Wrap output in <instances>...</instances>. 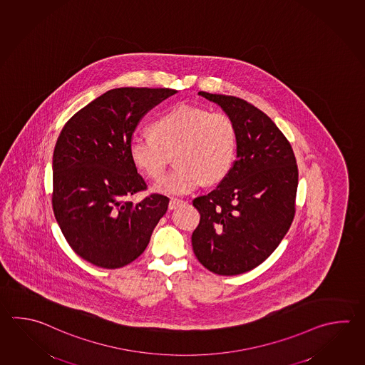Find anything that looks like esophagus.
<instances>
[{"label":"esophagus","mask_w":365,"mask_h":365,"mask_svg":"<svg viewBox=\"0 0 365 365\" xmlns=\"http://www.w3.org/2000/svg\"><path fill=\"white\" fill-rule=\"evenodd\" d=\"M182 204H185V201L179 200V199H171L170 202H169V209L173 210V209L178 208Z\"/></svg>","instance_id":"34e87169"}]
</instances>
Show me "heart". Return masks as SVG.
I'll return each mask as SVG.
<instances>
[{"label":"heart","instance_id":"heart-1","mask_svg":"<svg viewBox=\"0 0 365 365\" xmlns=\"http://www.w3.org/2000/svg\"><path fill=\"white\" fill-rule=\"evenodd\" d=\"M237 142V128L227 114L178 104L152 122L150 134L134 135L128 153L133 164L153 179L163 177L174 155L178 166L153 188L161 194L186 195L229 174Z\"/></svg>","mask_w":365,"mask_h":365}]
</instances>
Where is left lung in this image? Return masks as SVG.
<instances>
[{"label": "left lung", "mask_w": 365, "mask_h": 365, "mask_svg": "<svg viewBox=\"0 0 365 365\" xmlns=\"http://www.w3.org/2000/svg\"><path fill=\"white\" fill-rule=\"evenodd\" d=\"M221 106L237 128V160L216 190L192 201L200 222L195 256L220 275L267 260L295 215L298 165L290 143L265 113L239 97L199 92Z\"/></svg>", "instance_id": "obj_1"}]
</instances>
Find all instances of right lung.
I'll list each match as a JSON object with an SVG mask.
<instances>
[{
  "label": "right lung",
  "instance_id": "right-lung-1",
  "mask_svg": "<svg viewBox=\"0 0 365 365\" xmlns=\"http://www.w3.org/2000/svg\"><path fill=\"white\" fill-rule=\"evenodd\" d=\"M170 88L108 91L75 113L53 153V212L74 252L105 269L125 267L147 248L169 197L147 190L128 153L145 113L174 95Z\"/></svg>",
  "mask_w": 365,
  "mask_h": 365
}]
</instances>
